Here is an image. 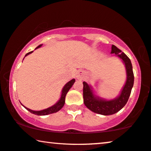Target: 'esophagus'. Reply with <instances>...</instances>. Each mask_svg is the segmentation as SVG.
Masks as SVG:
<instances>
[{"mask_svg": "<svg viewBox=\"0 0 151 151\" xmlns=\"http://www.w3.org/2000/svg\"><path fill=\"white\" fill-rule=\"evenodd\" d=\"M76 78H78V79H83V78H84L85 76V73L84 71L83 70H79L78 71L77 73H76Z\"/></svg>", "mask_w": 151, "mask_h": 151, "instance_id": "1", "label": "esophagus"}]
</instances>
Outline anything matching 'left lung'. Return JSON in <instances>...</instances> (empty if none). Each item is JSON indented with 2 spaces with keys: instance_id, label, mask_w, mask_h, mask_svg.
I'll return each mask as SVG.
<instances>
[{
  "instance_id": "8db88e82",
  "label": "left lung",
  "mask_w": 151,
  "mask_h": 151,
  "mask_svg": "<svg viewBox=\"0 0 151 151\" xmlns=\"http://www.w3.org/2000/svg\"><path fill=\"white\" fill-rule=\"evenodd\" d=\"M111 53H114L123 60L125 64L127 73V80L123 89L117 98L106 100L96 97L93 93L91 86L86 82H83V102L90 111L102 115H111L115 114L122 109L127 102L134 85V76L131 60L114 45H112Z\"/></svg>"
}]
</instances>
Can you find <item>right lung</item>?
I'll return each mask as SVG.
<instances>
[{
    "label": "right lung",
    "instance_id": "add662e5",
    "mask_svg": "<svg viewBox=\"0 0 151 151\" xmlns=\"http://www.w3.org/2000/svg\"><path fill=\"white\" fill-rule=\"evenodd\" d=\"M41 46H42V45H40L38 46L36 49L39 48V47H40ZM32 52H33V51H30V52L26 53L25 57L28 55H29L30 53H32ZM25 57H24V58H25ZM75 78H73V79L70 81L69 82L67 83L66 84L64 85V87H63V89H62L61 97H60V99L59 100V101H58V102L56 103V104H55L53 106H52L47 108V109H46L42 110V111H32V110L29 109H28V108H26V106H24L26 110H28V111H30L31 113L37 114V115H40V116H41V115H47V114H52V113H54V112H57L58 111H59L63 106H64V105L65 104V98H66V94H67V93H68V91H69V89L71 88L72 86H73L74 83H75ZM22 106H23V105H22Z\"/></svg>",
    "mask_w": 151,
    "mask_h": 151
}]
</instances>
